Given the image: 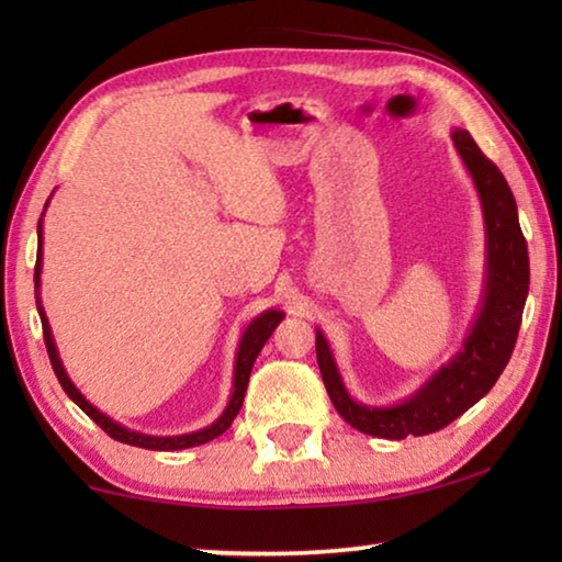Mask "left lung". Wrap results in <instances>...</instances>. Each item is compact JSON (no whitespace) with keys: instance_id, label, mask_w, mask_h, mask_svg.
Instances as JSON below:
<instances>
[{"instance_id":"obj_1","label":"left lung","mask_w":562,"mask_h":562,"mask_svg":"<svg viewBox=\"0 0 562 562\" xmlns=\"http://www.w3.org/2000/svg\"><path fill=\"white\" fill-rule=\"evenodd\" d=\"M451 138L479 190L488 252L481 312L463 349L402 404L367 406L349 396L327 339L317 329V364L331 404L349 426L379 439L402 441L406 436L434 434L486 396L508 364L526 307L530 265L516 198L496 164H491L475 146L469 131H453Z\"/></svg>"}]
</instances>
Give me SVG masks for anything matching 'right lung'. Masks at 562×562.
Masks as SVG:
<instances>
[{
	"mask_svg": "<svg viewBox=\"0 0 562 562\" xmlns=\"http://www.w3.org/2000/svg\"><path fill=\"white\" fill-rule=\"evenodd\" d=\"M46 207V205H44ZM40 250H36V268H34V294H36V310H40V317H42V329H44V341H46V351H49V359H52V367H54V374L59 379V384L66 394H69L71 402L81 408L83 414L91 416L93 422H97L103 431H106L111 439H116L121 443H128V446H138V449H150V451H178V449H190V446H201L217 439V436L225 434L231 429L233 418L237 416L243 406V398L247 392V382H250V372H252V364L255 359L265 347V341L270 339V335L274 331V327L280 325L284 312L280 310H268L262 312L260 317H255L247 329L243 331V339H240V347H237V357H235V382H233V396L231 402H227L225 412L221 414V418H215L211 426H205L201 431H193V434H183V436H148V434H138V431H131L126 426H121L109 418L106 414H101L97 406H91L87 402V396H83L79 389L74 386V382L69 379V374L64 372V364L59 359V351H56L54 345V337H52V327H49V319H46V312L42 307V297H40V288H42V221H40Z\"/></svg>",
	"mask_w": 562,
	"mask_h": 562,
	"instance_id": "right-lung-1",
	"label": "right lung"
}]
</instances>
